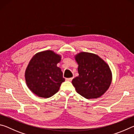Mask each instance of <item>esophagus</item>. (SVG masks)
Returning <instances> with one entry per match:
<instances>
[{"mask_svg":"<svg viewBox=\"0 0 134 134\" xmlns=\"http://www.w3.org/2000/svg\"><path fill=\"white\" fill-rule=\"evenodd\" d=\"M72 79H73V77H70V78H66L65 79V80H66L67 81H71L72 80Z\"/></svg>","mask_w":134,"mask_h":134,"instance_id":"esophagus-1","label":"esophagus"}]
</instances>
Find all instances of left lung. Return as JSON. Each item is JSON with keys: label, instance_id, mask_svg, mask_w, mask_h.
Returning <instances> with one entry per match:
<instances>
[{"label": "left lung", "instance_id": "obj_1", "mask_svg": "<svg viewBox=\"0 0 134 134\" xmlns=\"http://www.w3.org/2000/svg\"><path fill=\"white\" fill-rule=\"evenodd\" d=\"M75 59L79 76L72 79L76 92L86 99L100 97L112 82V72L105 62L94 54L81 52Z\"/></svg>", "mask_w": 134, "mask_h": 134}]
</instances>
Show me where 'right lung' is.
I'll use <instances>...</instances> for the list:
<instances>
[{"label": "right lung", "mask_w": 134, "mask_h": 134, "mask_svg": "<svg viewBox=\"0 0 134 134\" xmlns=\"http://www.w3.org/2000/svg\"><path fill=\"white\" fill-rule=\"evenodd\" d=\"M61 56L51 50L40 52L32 58L25 77L29 89L38 96L48 98L58 91L65 81L63 72L57 64Z\"/></svg>", "instance_id": "1"}]
</instances>
